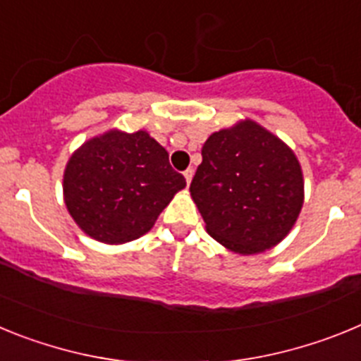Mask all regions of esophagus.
I'll list each match as a JSON object with an SVG mask.
<instances>
[{"instance_id":"34e87169","label":"esophagus","mask_w":361,"mask_h":361,"mask_svg":"<svg viewBox=\"0 0 361 361\" xmlns=\"http://www.w3.org/2000/svg\"><path fill=\"white\" fill-rule=\"evenodd\" d=\"M184 178H186V184L190 186L191 178H193V170H191V168H188V170L184 171Z\"/></svg>"}]
</instances>
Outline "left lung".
<instances>
[{
    "mask_svg": "<svg viewBox=\"0 0 361 361\" xmlns=\"http://www.w3.org/2000/svg\"><path fill=\"white\" fill-rule=\"evenodd\" d=\"M190 193L209 237L258 255L288 237L304 206V173L286 142L253 119L212 133Z\"/></svg>",
    "mask_w": 361,
    "mask_h": 361,
    "instance_id": "8db88e82",
    "label": "left lung"
}]
</instances>
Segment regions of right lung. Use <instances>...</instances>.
Segmentation results:
<instances>
[{
    "label": "right lung",
    "mask_w": 361,
    "mask_h": 361,
    "mask_svg": "<svg viewBox=\"0 0 361 361\" xmlns=\"http://www.w3.org/2000/svg\"><path fill=\"white\" fill-rule=\"evenodd\" d=\"M186 178L146 130L99 133L70 155L63 199L73 222L103 244H126L153 228Z\"/></svg>",
    "instance_id": "right-lung-1"
}]
</instances>
